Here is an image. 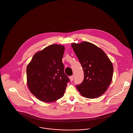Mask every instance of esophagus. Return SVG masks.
Segmentation results:
<instances>
[{
	"label": "esophagus",
	"instance_id": "obj_1",
	"mask_svg": "<svg viewBox=\"0 0 133 133\" xmlns=\"http://www.w3.org/2000/svg\"><path fill=\"white\" fill-rule=\"evenodd\" d=\"M69 78H70V81H71V82H72V81L74 80V75L71 76H70V77H69Z\"/></svg>",
	"mask_w": 133,
	"mask_h": 133
}]
</instances>
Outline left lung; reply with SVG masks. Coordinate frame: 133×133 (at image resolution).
<instances>
[{
  "instance_id": "left-lung-1",
  "label": "left lung",
  "mask_w": 133,
  "mask_h": 133,
  "mask_svg": "<svg viewBox=\"0 0 133 133\" xmlns=\"http://www.w3.org/2000/svg\"><path fill=\"white\" fill-rule=\"evenodd\" d=\"M71 47L84 73L83 82L76 87L83 97L95 98L101 96L112 80L111 62L103 50L91 43H73Z\"/></svg>"
}]
</instances>
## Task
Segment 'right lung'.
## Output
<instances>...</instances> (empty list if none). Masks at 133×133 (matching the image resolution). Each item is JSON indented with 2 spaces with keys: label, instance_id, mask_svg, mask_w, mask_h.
I'll return each instance as SVG.
<instances>
[{
  "label": "right lung",
  "instance_id": "obj_1",
  "mask_svg": "<svg viewBox=\"0 0 133 133\" xmlns=\"http://www.w3.org/2000/svg\"><path fill=\"white\" fill-rule=\"evenodd\" d=\"M65 48L50 45L36 53L27 67V81L30 92L39 100L52 102L62 98L68 83L62 62Z\"/></svg>",
  "mask_w": 133,
  "mask_h": 133
}]
</instances>
